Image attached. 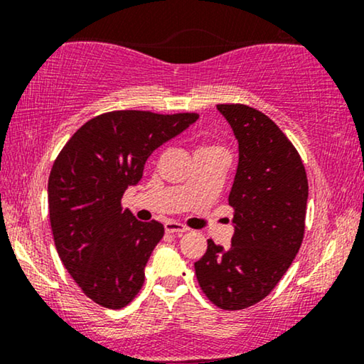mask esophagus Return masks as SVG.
<instances>
[{"label": "esophagus", "instance_id": "obj_1", "mask_svg": "<svg viewBox=\"0 0 364 364\" xmlns=\"http://www.w3.org/2000/svg\"><path fill=\"white\" fill-rule=\"evenodd\" d=\"M164 228H166L167 233H176V235H182V233H186L188 230L186 225H182V223L178 222H167Z\"/></svg>", "mask_w": 364, "mask_h": 364}]
</instances>
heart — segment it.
I'll return each instance as SVG.
<instances>
[{
  "mask_svg": "<svg viewBox=\"0 0 364 364\" xmlns=\"http://www.w3.org/2000/svg\"><path fill=\"white\" fill-rule=\"evenodd\" d=\"M208 149H213V146H200L197 151H208Z\"/></svg>",
  "mask_w": 364,
  "mask_h": 364,
  "instance_id": "1",
  "label": "heart"
}]
</instances>
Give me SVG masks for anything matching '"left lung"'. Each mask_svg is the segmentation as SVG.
<instances>
[{"mask_svg": "<svg viewBox=\"0 0 364 364\" xmlns=\"http://www.w3.org/2000/svg\"><path fill=\"white\" fill-rule=\"evenodd\" d=\"M238 141L228 205L235 233L223 250L213 240L196 262L202 291L222 310L263 300L282 280L305 233L308 178L301 157L280 127L245 104H218Z\"/></svg>", "mask_w": 364, "mask_h": 364, "instance_id": "obj_1", "label": "left lung"}]
</instances>
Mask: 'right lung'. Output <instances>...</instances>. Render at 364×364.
<instances>
[{
    "instance_id": "obj_1",
    "label": "right lung",
    "mask_w": 364,
    "mask_h": 364,
    "mask_svg": "<svg viewBox=\"0 0 364 364\" xmlns=\"http://www.w3.org/2000/svg\"><path fill=\"white\" fill-rule=\"evenodd\" d=\"M197 119L196 112L101 114L79 127L54 161L48 202L56 250L97 305L119 310L141 291L164 225L139 222L122 208V196L142 178L149 156Z\"/></svg>"
}]
</instances>
